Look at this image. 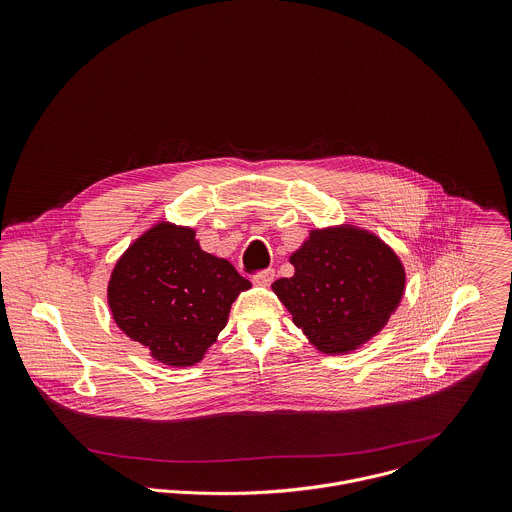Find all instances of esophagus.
Listing matches in <instances>:
<instances>
[{
  "label": "esophagus",
  "instance_id": "1",
  "mask_svg": "<svg viewBox=\"0 0 512 512\" xmlns=\"http://www.w3.org/2000/svg\"><path fill=\"white\" fill-rule=\"evenodd\" d=\"M251 281H253V284H257V286H269V284L275 281V271H273V269H269V271H265V273L253 275V277H251Z\"/></svg>",
  "mask_w": 512,
  "mask_h": 512
}]
</instances>
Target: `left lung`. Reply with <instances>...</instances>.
<instances>
[{
  "mask_svg": "<svg viewBox=\"0 0 512 512\" xmlns=\"http://www.w3.org/2000/svg\"><path fill=\"white\" fill-rule=\"evenodd\" d=\"M273 283L292 322L324 353H349L383 330L404 294L395 251L365 229H312Z\"/></svg>",
  "mask_w": 512,
  "mask_h": 512,
  "instance_id": "8db88e82",
  "label": "left lung"
}]
</instances>
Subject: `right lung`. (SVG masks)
<instances>
[{
    "instance_id": "obj_1",
    "label": "right lung",
    "mask_w": 512,
    "mask_h": 512,
    "mask_svg": "<svg viewBox=\"0 0 512 512\" xmlns=\"http://www.w3.org/2000/svg\"><path fill=\"white\" fill-rule=\"evenodd\" d=\"M251 283L200 249L196 231L157 224L117 261L108 302L123 334L172 367L198 363Z\"/></svg>"
}]
</instances>
